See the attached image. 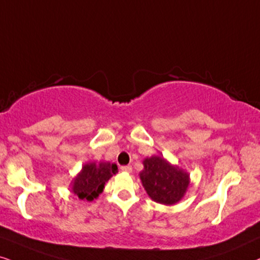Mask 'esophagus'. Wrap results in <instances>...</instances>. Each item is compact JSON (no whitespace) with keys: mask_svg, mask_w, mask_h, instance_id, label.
Wrapping results in <instances>:
<instances>
[{"mask_svg":"<svg viewBox=\"0 0 260 260\" xmlns=\"http://www.w3.org/2000/svg\"><path fill=\"white\" fill-rule=\"evenodd\" d=\"M121 172H123V173H132V167H131V166L121 167Z\"/></svg>","mask_w":260,"mask_h":260,"instance_id":"34e87169","label":"esophagus"}]
</instances>
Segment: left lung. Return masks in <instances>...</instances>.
Returning <instances> with one entry per match:
<instances>
[{
    "mask_svg": "<svg viewBox=\"0 0 260 260\" xmlns=\"http://www.w3.org/2000/svg\"><path fill=\"white\" fill-rule=\"evenodd\" d=\"M141 183L153 202L173 205L180 202L189 186V174L160 156L144 159Z\"/></svg>",
    "mask_w": 260,
    "mask_h": 260,
    "instance_id": "obj_1",
    "label": "left lung"
}]
</instances>
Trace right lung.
Returning a JSON list of instances; mask_svg holds the SVG:
<instances>
[{
  "label": "right lung",
  "instance_id": "1",
  "mask_svg": "<svg viewBox=\"0 0 260 260\" xmlns=\"http://www.w3.org/2000/svg\"><path fill=\"white\" fill-rule=\"evenodd\" d=\"M117 173L116 164L110 162L86 163L72 182V192L81 200L92 202L103 192L104 185Z\"/></svg>",
  "mask_w": 260,
  "mask_h": 260
}]
</instances>
